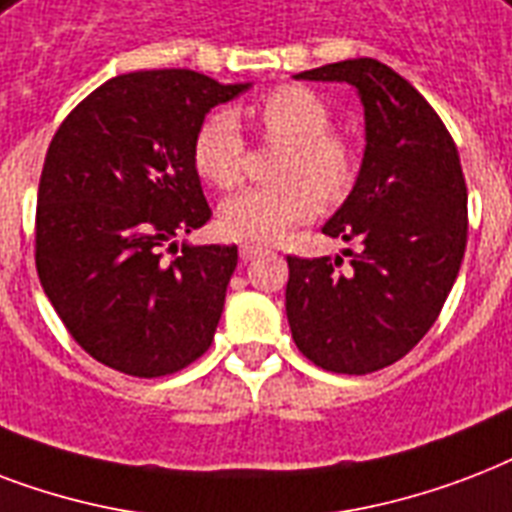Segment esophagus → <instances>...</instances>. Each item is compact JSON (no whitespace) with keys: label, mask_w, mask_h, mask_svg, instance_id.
<instances>
[{"label":"esophagus","mask_w":512,"mask_h":512,"mask_svg":"<svg viewBox=\"0 0 512 512\" xmlns=\"http://www.w3.org/2000/svg\"><path fill=\"white\" fill-rule=\"evenodd\" d=\"M264 251H267V248H264V245H259V243H243V245H240V259L253 261L256 256H261Z\"/></svg>","instance_id":"obj_1"}]
</instances>
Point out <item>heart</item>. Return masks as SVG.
I'll list each match as a JSON object with an SVG mask.
<instances>
[{
  "label": "heart",
  "mask_w": 512,
  "mask_h": 512,
  "mask_svg": "<svg viewBox=\"0 0 512 512\" xmlns=\"http://www.w3.org/2000/svg\"><path fill=\"white\" fill-rule=\"evenodd\" d=\"M251 114L275 144H285L275 165L277 184L251 186L219 205V224L235 240L275 243L310 221L320 202L350 192L358 157L347 138L331 133V109L315 90L283 85L256 101ZM245 146L232 112H213L192 138V165L202 181L232 189L243 178Z\"/></svg>",
  "instance_id": "b5f03b06"
}]
</instances>
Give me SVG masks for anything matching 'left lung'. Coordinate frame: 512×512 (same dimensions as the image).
Instances as JSON below:
<instances>
[{"mask_svg": "<svg viewBox=\"0 0 512 512\" xmlns=\"http://www.w3.org/2000/svg\"><path fill=\"white\" fill-rule=\"evenodd\" d=\"M347 82L366 117V149L328 237L360 240L342 259L288 256L285 312L293 342L334 374H371L414 350L430 331L467 243V186L449 130L425 98L374 58L296 74Z\"/></svg>", "mask_w": 512, "mask_h": 512, "instance_id": "obj_1", "label": "left lung"}]
</instances>
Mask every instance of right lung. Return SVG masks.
I'll list each match as a JSON object with an SVG mask.
<instances>
[{"mask_svg":"<svg viewBox=\"0 0 512 512\" xmlns=\"http://www.w3.org/2000/svg\"><path fill=\"white\" fill-rule=\"evenodd\" d=\"M251 82L189 69L130 71L93 90L47 149L37 272L74 342L130 376L176 374L208 350L237 245L162 248L211 219L192 138Z\"/></svg>","mask_w":512,"mask_h":512,"instance_id":"right-lung-1","label":"right lung"}]
</instances>
